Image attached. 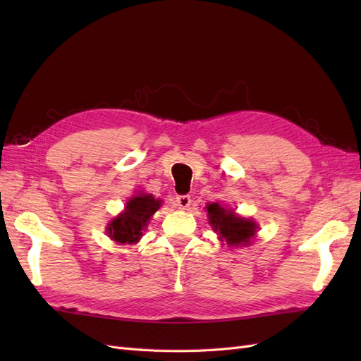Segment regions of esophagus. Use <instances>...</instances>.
<instances>
[{"instance_id":"1","label":"esophagus","mask_w":361,"mask_h":361,"mask_svg":"<svg viewBox=\"0 0 361 361\" xmlns=\"http://www.w3.org/2000/svg\"><path fill=\"white\" fill-rule=\"evenodd\" d=\"M190 204H191L190 195L185 194V195H178L176 197V206L179 207V209H188Z\"/></svg>"}]
</instances>
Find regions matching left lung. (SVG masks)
I'll use <instances>...</instances> for the list:
<instances>
[{
    "label": "left lung",
    "instance_id": "8db88e82",
    "mask_svg": "<svg viewBox=\"0 0 361 361\" xmlns=\"http://www.w3.org/2000/svg\"><path fill=\"white\" fill-rule=\"evenodd\" d=\"M206 211L214 232L228 247L248 245L257 232V224L253 220L236 215L220 203H207Z\"/></svg>",
    "mask_w": 361,
    "mask_h": 361
}]
</instances>
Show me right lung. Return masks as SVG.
I'll list each match as a JSON object with an SVG mask.
<instances>
[{
    "mask_svg": "<svg viewBox=\"0 0 361 361\" xmlns=\"http://www.w3.org/2000/svg\"><path fill=\"white\" fill-rule=\"evenodd\" d=\"M161 206V200L152 194H138L126 202L125 211L118 214L106 227V235L117 244H135L143 236L150 216Z\"/></svg>",
    "mask_w": 361,
    "mask_h": 361,
    "instance_id": "add662e5",
    "label": "right lung"
}]
</instances>
